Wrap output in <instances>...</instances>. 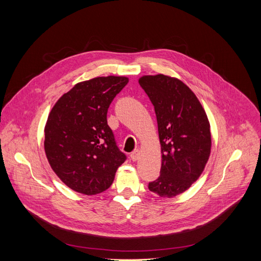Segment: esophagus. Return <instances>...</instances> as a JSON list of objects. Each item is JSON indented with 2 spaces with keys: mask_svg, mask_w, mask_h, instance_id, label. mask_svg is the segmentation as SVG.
I'll return each mask as SVG.
<instances>
[{
  "mask_svg": "<svg viewBox=\"0 0 261 261\" xmlns=\"http://www.w3.org/2000/svg\"><path fill=\"white\" fill-rule=\"evenodd\" d=\"M139 156H140V151H139V150H135V151H133L130 153V159L133 161H137L139 159Z\"/></svg>",
  "mask_w": 261,
  "mask_h": 261,
  "instance_id": "obj_1",
  "label": "esophagus"
}]
</instances>
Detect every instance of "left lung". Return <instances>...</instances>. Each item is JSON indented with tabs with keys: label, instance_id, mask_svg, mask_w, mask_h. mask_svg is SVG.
<instances>
[{
	"label": "left lung",
	"instance_id": "1",
	"mask_svg": "<svg viewBox=\"0 0 261 261\" xmlns=\"http://www.w3.org/2000/svg\"><path fill=\"white\" fill-rule=\"evenodd\" d=\"M138 82L154 107L162 153L160 176L148 187L171 198L187 191L206 167L210 124L196 94L177 78L158 74Z\"/></svg>",
	"mask_w": 261,
	"mask_h": 261
}]
</instances>
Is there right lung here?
<instances>
[{"mask_svg":"<svg viewBox=\"0 0 261 261\" xmlns=\"http://www.w3.org/2000/svg\"><path fill=\"white\" fill-rule=\"evenodd\" d=\"M127 83L124 76L78 83L51 110L44 127V151L55 174L77 193L105 192L126 160L116 146L107 114Z\"/></svg>","mask_w":261,"mask_h":261,"instance_id":"obj_1","label":"right lung"}]
</instances>
